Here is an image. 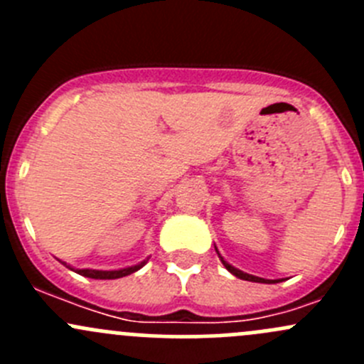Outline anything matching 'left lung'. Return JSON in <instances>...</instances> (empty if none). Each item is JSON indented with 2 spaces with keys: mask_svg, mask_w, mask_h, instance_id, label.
<instances>
[{
  "mask_svg": "<svg viewBox=\"0 0 364 364\" xmlns=\"http://www.w3.org/2000/svg\"><path fill=\"white\" fill-rule=\"evenodd\" d=\"M218 255H220V253H218ZM220 260H222V264H223V266L227 267V271H230V273H232L234 277L241 278V280H248V282H259V284H273V282H278V280H266V278H259V277H253V274L243 273V271L236 269V267H232V266H230L229 262H225V260H223L222 257H220Z\"/></svg>",
  "mask_w": 364,
  "mask_h": 364,
  "instance_id": "8db88e82",
  "label": "left lung"
}]
</instances>
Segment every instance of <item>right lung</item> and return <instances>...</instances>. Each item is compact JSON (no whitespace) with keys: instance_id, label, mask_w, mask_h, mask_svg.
Segmentation results:
<instances>
[{"instance_id":"right-lung-1","label":"right lung","mask_w":364,"mask_h":364,"mask_svg":"<svg viewBox=\"0 0 364 364\" xmlns=\"http://www.w3.org/2000/svg\"><path fill=\"white\" fill-rule=\"evenodd\" d=\"M144 264H146V260H144V262L137 264V266L124 267V269H117V271H97V269H75V271L79 274H82V277L95 278V280H116V278H123V277H127V274L135 273V271L141 269ZM65 266H67V264H65ZM70 269H72V267H70Z\"/></svg>"}]
</instances>
